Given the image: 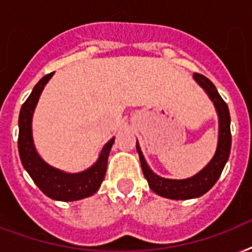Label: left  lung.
Instances as JSON below:
<instances>
[{
  "label": "left lung",
  "instance_id": "8db88e82",
  "mask_svg": "<svg viewBox=\"0 0 252 252\" xmlns=\"http://www.w3.org/2000/svg\"><path fill=\"white\" fill-rule=\"evenodd\" d=\"M193 78L205 90L208 96L211 98V100L215 104L217 115H219V142H217V149H216V153L211 162L201 171H199L191 178H187V179H166V178H162V176L152 171V168L146 163L138 142L136 144V149H137L140 162H141L142 172H144V176L149 183V187L157 195L166 197V199L188 200L200 197L204 193H207L219 180L220 175H221V172H222L223 167L229 159V154H230V114H229L227 104L223 102V99L219 94L216 86L212 84V81L208 80L207 77H204L203 74H199V73H195Z\"/></svg>",
  "mask_w": 252,
  "mask_h": 252
}]
</instances>
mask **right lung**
<instances>
[{"label":"right lung","instance_id":"right-lung-1","mask_svg":"<svg viewBox=\"0 0 252 252\" xmlns=\"http://www.w3.org/2000/svg\"><path fill=\"white\" fill-rule=\"evenodd\" d=\"M53 73L41 78L30 94L19 112V134H18V150L22 165L32 178L40 191L53 200L60 201H76L94 195L102 184L107 170V161L110 150L115 141L112 137L103 146L94 165L85 171L69 174L52 167L41 159L37 154L32 140V115L37 104L39 96Z\"/></svg>","mask_w":252,"mask_h":252}]
</instances>
